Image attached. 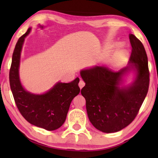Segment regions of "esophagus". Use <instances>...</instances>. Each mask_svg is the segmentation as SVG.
<instances>
[{
	"instance_id": "esophagus-1",
	"label": "esophagus",
	"mask_w": 158,
	"mask_h": 158,
	"mask_svg": "<svg viewBox=\"0 0 158 158\" xmlns=\"http://www.w3.org/2000/svg\"><path fill=\"white\" fill-rule=\"evenodd\" d=\"M78 85H79L80 88H82L84 85H85V82H84L83 80H81V81H80V82H79Z\"/></svg>"
}]
</instances>
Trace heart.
<instances>
[{
    "mask_svg": "<svg viewBox=\"0 0 158 158\" xmlns=\"http://www.w3.org/2000/svg\"><path fill=\"white\" fill-rule=\"evenodd\" d=\"M125 56H126V52L124 50H119L116 52L115 53V55L114 56V58L116 60H122Z\"/></svg>",
    "mask_w": 158,
    "mask_h": 158,
    "instance_id": "obj_1",
    "label": "heart"
}]
</instances>
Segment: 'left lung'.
I'll return each mask as SVG.
<instances>
[{
	"label": "left lung",
	"instance_id": "8db88e82",
	"mask_svg": "<svg viewBox=\"0 0 158 158\" xmlns=\"http://www.w3.org/2000/svg\"><path fill=\"white\" fill-rule=\"evenodd\" d=\"M131 53L129 65L118 71L95 66L81 71L85 85L81 94L86 101L88 118L95 128L105 133L116 132L128 126L137 116L148 94L150 83L148 60L142 43L129 34ZM136 73L133 83L121 85L123 75Z\"/></svg>",
	"mask_w": 158,
	"mask_h": 158
}]
</instances>
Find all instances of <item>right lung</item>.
Masks as SVG:
<instances>
[{"mask_svg": "<svg viewBox=\"0 0 158 158\" xmlns=\"http://www.w3.org/2000/svg\"><path fill=\"white\" fill-rule=\"evenodd\" d=\"M19 39L12 56L9 72L10 86L15 103L23 118L34 126L48 131L57 129L66 119L71 101L80 93L79 77L70 83L58 82L43 94H31L24 89L19 77L21 52L24 40L31 31Z\"/></svg>", "mask_w": 158, "mask_h": 158, "instance_id": "add662e5", "label": "right lung"}]
</instances>
